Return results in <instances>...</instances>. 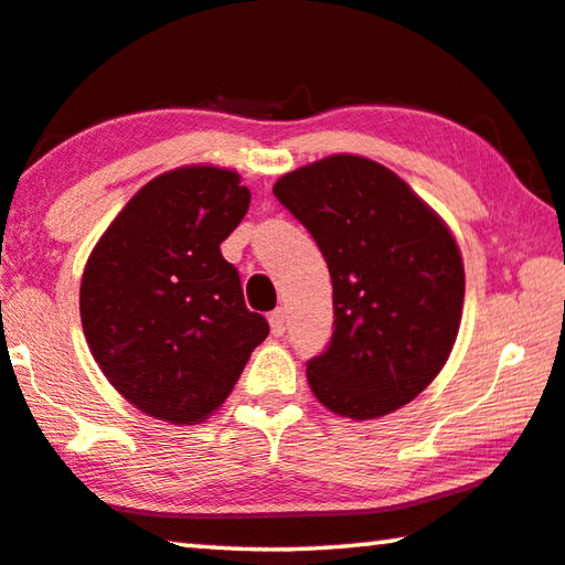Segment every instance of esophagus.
Returning <instances> with one entry per match:
<instances>
[{
  "instance_id": "esophagus-1",
  "label": "esophagus",
  "mask_w": 565,
  "mask_h": 565,
  "mask_svg": "<svg viewBox=\"0 0 565 565\" xmlns=\"http://www.w3.org/2000/svg\"><path fill=\"white\" fill-rule=\"evenodd\" d=\"M268 324H271V334L274 337H281L284 329H286V311L284 309H274L271 315H268Z\"/></svg>"
}]
</instances>
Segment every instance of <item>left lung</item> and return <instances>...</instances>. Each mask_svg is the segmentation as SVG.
Here are the masks:
<instances>
[{
	"mask_svg": "<svg viewBox=\"0 0 565 565\" xmlns=\"http://www.w3.org/2000/svg\"><path fill=\"white\" fill-rule=\"evenodd\" d=\"M274 195L315 236L334 289V334L307 364L315 397L356 423L407 405L458 339L465 268L452 231L364 156L301 166L276 181Z\"/></svg>",
	"mask_w": 565,
	"mask_h": 565,
	"instance_id": "obj_1",
	"label": "left lung"
}]
</instances>
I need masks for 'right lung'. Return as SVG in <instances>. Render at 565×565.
I'll list each match as a JSON object with an SVG mask.
<instances>
[{"label": "right lung", "mask_w": 565, "mask_h": 565, "mask_svg": "<svg viewBox=\"0 0 565 565\" xmlns=\"http://www.w3.org/2000/svg\"><path fill=\"white\" fill-rule=\"evenodd\" d=\"M248 203L236 170L173 168L125 203L87 258V347L107 382L150 417L203 423L268 337L221 254Z\"/></svg>", "instance_id": "add662e5"}]
</instances>
